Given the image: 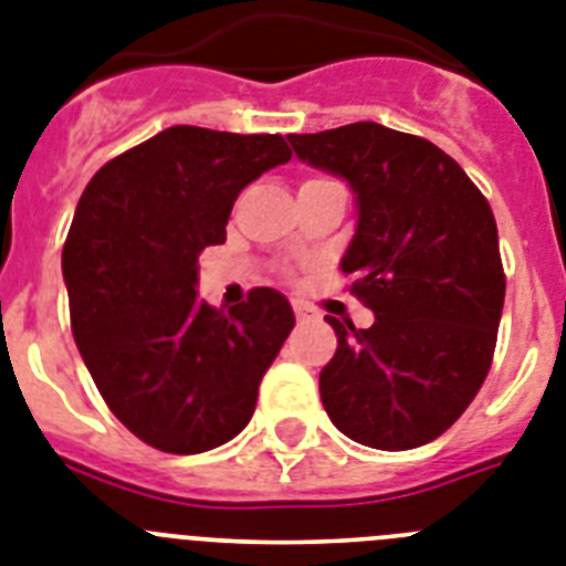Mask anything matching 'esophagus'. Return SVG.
I'll return each instance as SVG.
<instances>
[{
    "label": "esophagus",
    "instance_id": "34e87169",
    "mask_svg": "<svg viewBox=\"0 0 566 566\" xmlns=\"http://www.w3.org/2000/svg\"><path fill=\"white\" fill-rule=\"evenodd\" d=\"M292 306H294V315H297V321H301V324H310V321H315V317H317V312L312 310L310 303L294 301Z\"/></svg>",
    "mask_w": 566,
    "mask_h": 566
}]
</instances>
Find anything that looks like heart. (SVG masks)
Returning a JSON list of instances; mask_svg holds the SVG:
<instances>
[{"label": "heart", "instance_id": "obj_1", "mask_svg": "<svg viewBox=\"0 0 566 566\" xmlns=\"http://www.w3.org/2000/svg\"><path fill=\"white\" fill-rule=\"evenodd\" d=\"M310 181H317V179H310Z\"/></svg>", "mask_w": 566, "mask_h": 566}]
</instances>
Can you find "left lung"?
<instances>
[{"instance_id":"obj_1","label":"left lung","mask_w":566,"mask_h":566,"mask_svg":"<svg viewBox=\"0 0 566 566\" xmlns=\"http://www.w3.org/2000/svg\"><path fill=\"white\" fill-rule=\"evenodd\" d=\"M289 144L356 196L340 272L376 315L370 329L326 317L338 335L321 370L326 413L378 451L437 440L492 367L506 294L492 208L454 158L419 135L358 120Z\"/></svg>"}]
</instances>
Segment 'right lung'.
Listing matches in <instances>:
<instances>
[{
    "instance_id": "obj_1",
    "label": "right lung",
    "mask_w": 566,
    "mask_h": 566,
    "mask_svg": "<svg viewBox=\"0 0 566 566\" xmlns=\"http://www.w3.org/2000/svg\"><path fill=\"white\" fill-rule=\"evenodd\" d=\"M289 158L280 135L170 126L101 167L77 202L63 245L74 344L112 413L158 451L233 440L292 333L274 289L228 312L196 292L237 196Z\"/></svg>"
}]
</instances>
